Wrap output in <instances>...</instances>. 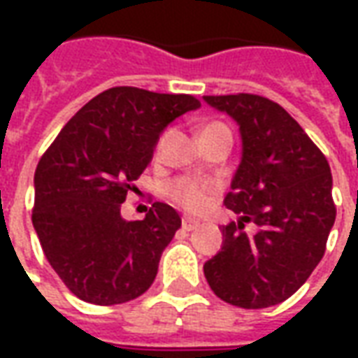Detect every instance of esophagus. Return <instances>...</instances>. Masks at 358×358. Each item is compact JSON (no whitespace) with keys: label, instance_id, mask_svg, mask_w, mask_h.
Here are the masks:
<instances>
[{"label":"esophagus","instance_id":"obj_1","mask_svg":"<svg viewBox=\"0 0 358 358\" xmlns=\"http://www.w3.org/2000/svg\"><path fill=\"white\" fill-rule=\"evenodd\" d=\"M182 228H184L186 232H192L195 228H199V222H197V220H192V218H184V220H182Z\"/></svg>","mask_w":358,"mask_h":358}]
</instances>
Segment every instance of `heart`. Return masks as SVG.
<instances>
[{"label": "heart", "instance_id": "b5f03b06", "mask_svg": "<svg viewBox=\"0 0 358 358\" xmlns=\"http://www.w3.org/2000/svg\"><path fill=\"white\" fill-rule=\"evenodd\" d=\"M218 128H226V126L218 124V122H210V124L203 128L201 134H207L210 130H218ZM210 192H213L210 184L189 178H178L166 186V194L171 195L172 201H176L187 210H201L209 203Z\"/></svg>", "mask_w": 358, "mask_h": 358}]
</instances>
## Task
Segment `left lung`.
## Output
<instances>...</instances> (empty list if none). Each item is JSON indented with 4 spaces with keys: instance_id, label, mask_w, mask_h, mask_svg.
<instances>
[{
    "instance_id": "left-lung-1",
    "label": "left lung",
    "mask_w": 358,
    "mask_h": 358,
    "mask_svg": "<svg viewBox=\"0 0 358 358\" xmlns=\"http://www.w3.org/2000/svg\"><path fill=\"white\" fill-rule=\"evenodd\" d=\"M238 122L241 161L224 205L240 220L222 226V248L203 272L230 305L264 308L282 303L320 263L336 220L330 164L297 120L253 94L205 95ZM248 222L257 226L249 236Z\"/></svg>"
}]
</instances>
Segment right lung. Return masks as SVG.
I'll return each mask as SVG.
<instances>
[{
  "instance_id": "1",
  "label": "right lung",
  "mask_w": 358,
  "mask_h": 358,
  "mask_svg": "<svg viewBox=\"0 0 358 358\" xmlns=\"http://www.w3.org/2000/svg\"><path fill=\"white\" fill-rule=\"evenodd\" d=\"M194 95L118 86L95 95L59 132L36 166L32 224L51 268L94 305H120L153 284L182 224L166 203L143 220L120 207L153 159L159 136L195 110Z\"/></svg>"
}]
</instances>
